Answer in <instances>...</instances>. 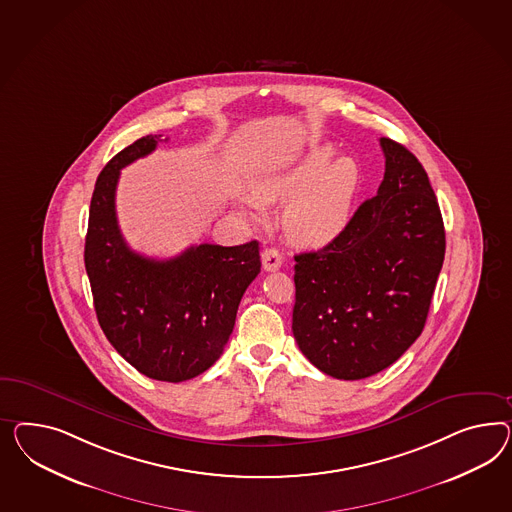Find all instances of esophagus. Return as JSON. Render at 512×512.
Masks as SVG:
<instances>
[{"instance_id":"esophagus-1","label":"esophagus","mask_w":512,"mask_h":512,"mask_svg":"<svg viewBox=\"0 0 512 512\" xmlns=\"http://www.w3.org/2000/svg\"><path fill=\"white\" fill-rule=\"evenodd\" d=\"M261 261H263V268L266 272H276L283 264V257L276 248H266L261 255Z\"/></svg>"}]
</instances>
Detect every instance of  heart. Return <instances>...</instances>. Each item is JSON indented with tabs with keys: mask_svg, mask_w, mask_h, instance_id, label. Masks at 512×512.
<instances>
[{
	"mask_svg": "<svg viewBox=\"0 0 512 512\" xmlns=\"http://www.w3.org/2000/svg\"><path fill=\"white\" fill-rule=\"evenodd\" d=\"M332 147H315L294 166L253 184V194L266 203L291 199L285 208V231L302 246H324L345 231L360 190V167L348 158H335ZM249 214L259 205L244 197Z\"/></svg>",
	"mask_w": 512,
	"mask_h": 512,
	"instance_id": "b5f03b06",
	"label": "heart"
}]
</instances>
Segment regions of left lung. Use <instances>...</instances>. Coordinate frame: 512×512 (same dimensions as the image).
Segmentation results:
<instances>
[{
	"mask_svg": "<svg viewBox=\"0 0 512 512\" xmlns=\"http://www.w3.org/2000/svg\"><path fill=\"white\" fill-rule=\"evenodd\" d=\"M386 173L345 231L294 257L292 333L322 373L361 380L384 371L421 335L445 255L442 212L427 171L380 138Z\"/></svg>",
	"mask_w": 512,
	"mask_h": 512,
	"instance_id": "8db88e82",
	"label": "left lung"
}]
</instances>
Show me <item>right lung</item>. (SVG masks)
Here are the masks:
<instances>
[{
	"mask_svg": "<svg viewBox=\"0 0 512 512\" xmlns=\"http://www.w3.org/2000/svg\"><path fill=\"white\" fill-rule=\"evenodd\" d=\"M158 141H134L100 171L83 259L98 324L113 348L152 380L184 382L220 358L261 257L257 240L233 248L199 244L166 261L130 249L117 223V182L121 169Z\"/></svg>",
	"mask_w": 512,
	"mask_h": 512,
	"instance_id": "add662e5",
	"label": "right lung"
}]
</instances>
